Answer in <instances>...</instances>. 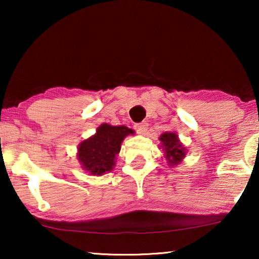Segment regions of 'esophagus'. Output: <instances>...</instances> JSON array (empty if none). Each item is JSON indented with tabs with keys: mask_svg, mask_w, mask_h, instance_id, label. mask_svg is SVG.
<instances>
[{
	"mask_svg": "<svg viewBox=\"0 0 259 259\" xmlns=\"http://www.w3.org/2000/svg\"><path fill=\"white\" fill-rule=\"evenodd\" d=\"M147 122L136 123V125H134V130H136L139 134H145V132L147 131Z\"/></svg>",
	"mask_w": 259,
	"mask_h": 259,
	"instance_id": "obj_1",
	"label": "esophagus"
}]
</instances>
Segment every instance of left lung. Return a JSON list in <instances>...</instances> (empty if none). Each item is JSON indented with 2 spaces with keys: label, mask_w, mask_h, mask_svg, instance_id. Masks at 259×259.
<instances>
[{
  "label": "left lung",
  "mask_w": 259,
  "mask_h": 259,
  "mask_svg": "<svg viewBox=\"0 0 259 259\" xmlns=\"http://www.w3.org/2000/svg\"><path fill=\"white\" fill-rule=\"evenodd\" d=\"M161 147L165 151V158L169 166L179 165L186 155V148L178 139V136L172 132L162 133L160 138Z\"/></svg>",
  "instance_id": "obj_1"
}]
</instances>
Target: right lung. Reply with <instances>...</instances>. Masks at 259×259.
<instances>
[{
    "mask_svg": "<svg viewBox=\"0 0 259 259\" xmlns=\"http://www.w3.org/2000/svg\"><path fill=\"white\" fill-rule=\"evenodd\" d=\"M133 133L134 131L126 126L102 123L94 136L83 140L77 147V159L81 167L92 176H102L111 172L122 140Z\"/></svg>",
    "mask_w": 259,
    "mask_h": 259,
    "instance_id": "right-lung-1",
    "label": "right lung"
}]
</instances>
